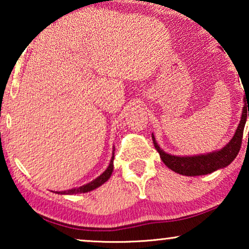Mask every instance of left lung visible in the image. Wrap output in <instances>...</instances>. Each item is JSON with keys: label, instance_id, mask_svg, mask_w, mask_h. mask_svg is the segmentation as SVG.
<instances>
[{"label": "left lung", "instance_id": "8db88e82", "mask_svg": "<svg viewBox=\"0 0 249 249\" xmlns=\"http://www.w3.org/2000/svg\"><path fill=\"white\" fill-rule=\"evenodd\" d=\"M245 105L243 108V113H241L240 122L238 124L237 130L234 132L233 137L228 144L219 151H214L212 153H207V154L194 155V156H176L165 153L163 149L160 148L158 142L155 141L154 135L152 134V139L154 142L156 151L159 152L160 156L163 163L179 175L182 176H203L209 175L216 170L226 168L230 164L231 162L236 159L238 153L240 151L241 142H243V134L245 124H246V119L249 117V101H247V96L244 98ZM249 110H247V107ZM249 138V135H248Z\"/></svg>", "mask_w": 249, "mask_h": 249}]
</instances>
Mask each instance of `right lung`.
I'll list each match as a JSON object with an SVG mask.
<instances>
[{"label":"right lung","instance_id":"1","mask_svg":"<svg viewBox=\"0 0 249 249\" xmlns=\"http://www.w3.org/2000/svg\"><path fill=\"white\" fill-rule=\"evenodd\" d=\"M113 160H114V151H113V155H112V159L110 161V164H108L107 169L102 173L101 176H98L96 179H94L93 181L86 183V185L78 187V188H72L69 190H64V192H56L55 194H63V195H76V194H81V193H88L91 192V190L98 188V187L103 185L104 182H107L113 172Z\"/></svg>","mask_w":249,"mask_h":249}]
</instances>
